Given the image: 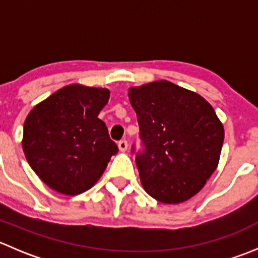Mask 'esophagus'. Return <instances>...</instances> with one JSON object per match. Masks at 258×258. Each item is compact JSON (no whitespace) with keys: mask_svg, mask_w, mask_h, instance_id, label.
Masks as SVG:
<instances>
[{"mask_svg":"<svg viewBox=\"0 0 258 258\" xmlns=\"http://www.w3.org/2000/svg\"><path fill=\"white\" fill-rule=\"evenodd\" d=\"M127 147H128V144H127L126 140H122V141L118 142V148L121 152H124L127 150Z\"/></svg>","mask_w":258,"mask_h":258,"instance_id":"34e87169","label":"esophagus"}]
</instances>
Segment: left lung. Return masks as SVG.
<instances>
[{
	"label": "left lung",
	"mask_w": 258,
	"mask_h": 258,
	"mask_svg": "<svg viewBox=\"0 0 258 258\" xmlns=\"http://www.w3.org/2000/svg\"><path fill=\"white\" fill-rule=\"evenodd\" d=\"M128 98L144 146L136 165L145 191L162 204L187 201L220 161L225 130L215 110L202 96L166 80L131 87Z\"/></svg>",
	"instance_id": "obj_1"
}]
</instances>
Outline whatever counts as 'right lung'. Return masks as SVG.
<instances>
[{"mask_svg":"<svg viewBox=\"0 0 258 258\" xmlns=\"http://www.w3.org/2000/svg\"><path fill=\"white\" fill-rule=\"evenodd\" d=\"M107 88L69 85L31 110L22 148L31 168L49 188L67 196L90 189L118 147L98 118Z\"/></svg>","mask_w":258,"mask_h":258,"instance_id":"obj_1","label":"right lung"}]
</instances>
